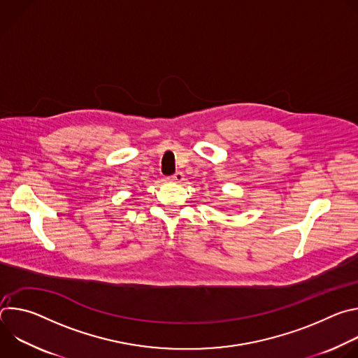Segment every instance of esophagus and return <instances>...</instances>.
I'll return each mask as SVG.
<instances>
[{
	"mask_svg": "<svg viewBox=\"0 0 358 358\" xmlns=\"http://www.w3.org/2000/svg\"><path fill=\"white\" fill-rule=\"evenodd\" d=\"M169 180L173 182H181V181H184V174L181 171H177L174 176L169 177Z\"/></svg>",
	"mask_w": 358,
	"mask_h": 358,
	"instance_id": "34e87169",
	"label": "esophagus"
}]
</instances>
